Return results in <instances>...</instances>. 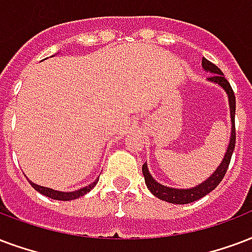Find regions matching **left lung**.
Masks as SVG:
<instances>
[{
  "label": "left lung",
  "mask_w": 252,
  "mask_h": 252,
  "mask_svg": "<svg viewBox=\"0 0 252 252\" xmlns=\"http://www.w3.org/2000/svg\"><path fill=\"white\" fill-rule=\"evenodd\" d=\"M202 67L203 70L210 72L211 76L207 78L209 82L211 83L218 84L228 97V107H230V119H231V134H230V141H228L227 151L224 153L223 158L220 161V164L218 165V168L214 170V173L211 174L210 177L205 180L203 182L195 185L194 188L190 189H177V188H169L165 186L160 182H157L155 178L152 177L151 172L148 169L147 162L143 165V174L145 178V184L147 188L149 189L152 194L156 195L157 198H160L161 201H166L169 203H176V205H185V203L194 202L197 199L202 198L206 194H209L211 190H214L217 186L220 185V182L222 181V178L224 177V174L227 172L228 164L233 156L234 148H235V95L230 83H228L226 78L223 76V72L211 62H209L206 58L202 59Z\"/></svg>",
  "instance_id": "left-lung-1"
}]
</instances>
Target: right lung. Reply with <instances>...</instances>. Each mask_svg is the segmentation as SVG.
I'll list each match as a JSON object with an SVG mask.
<instances>
[{"label":"right lung","instance_id":"right-lung-1","mask_svg":"<svg viewBox=\"0 0 252 252\" xmlns=\"http://www.w3.org/2000/svg\"><path fill=\"white\" fill-rule=\"evenodd\" d=\"M28 181L30 182V185H32L36 191H39L41 194L46 195V197H49V198L58 199V201H72V199H76L79 198V197H82V195L87 194L90 190L95 188V185L97 184L99 180H95V181L92 182V184H90L88 186H84L82 189L75 190V191H59V190L50 189V188H46V186L36 185V184L30 181V180H28Z\"/></svg>","mask_w":252,"mask_h":252}]
</instances>
